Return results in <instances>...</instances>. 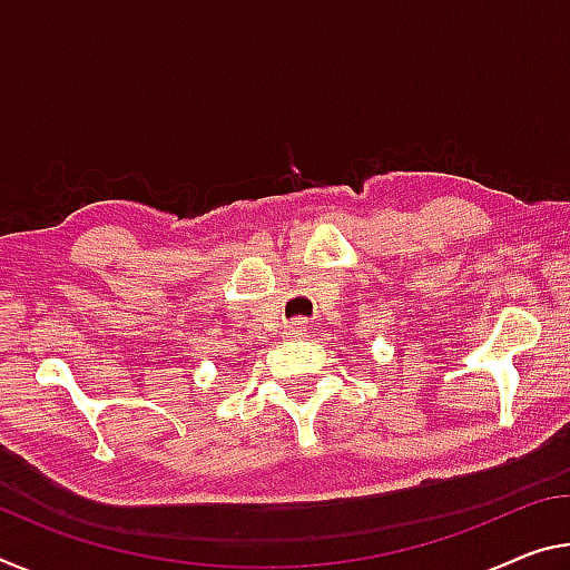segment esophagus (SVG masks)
Segmentation results:
<instances>
[{
  "instance_id": "1",
  "label": "esophagus",
  "mask_w": 570,
  "mask_h": 570,
  "mask_svg": "<svg viewBox=\"0 0 570 570\" xmlns=\"http://www.w3.org/2000/svg\"><path fill=\"white\" fill-rule=\"evenodd\" d=\"M286 332L292 334V337L299 340V337H304V334H306V322H304V320H294V322H288V324H286Z\"/></svg>"
}]
</instances>
